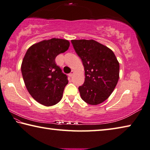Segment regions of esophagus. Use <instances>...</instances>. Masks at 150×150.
<instances>
[{"instance_id":"obj_1","label":"esophagus","mask_w":150,"mask_h":150,"mask_svg":"<svg viewBox=\"0 0 150 150\" xmlns=\"http://www.w3.org/2000/svg\"><path fill=\"white\" fill-rule=\"evenodd\" d=\"M74 71H72V72H71L69 74H68V76H69L70 77H72V76L74 75Z\"/></svg>"}]
</instances>
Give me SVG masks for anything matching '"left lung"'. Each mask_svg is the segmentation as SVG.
I'll list each match as a JSON object with an SVG mask.
<instances>
[{"mask_svg": "<svg viewBox=\"0 0 150 150\" xmlns=\"http://www.w3.org/2000/svg\"><path fill=\"white\" fill-rule=\"evenodd\" d=\"M71 42L85 70V82L78 88L81 98L92 105L103 103L117 84L119 61L112 50L93 39Z\"/></svg>", "mask_w": 150, "mask_h": 150, "instance_id": "left-lung-1", "label": "left lung"}]
</instances>
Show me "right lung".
I'll list each match as a JSON object with an SVG mask.
<instances>
[{
  "instance_id": "1",
  "label": "right lung",
  "mask_w": 150,
  "mask_h": 150,
  "mask_svg": "<svg viewBox=\"0 0 150 150\" xmlns=\"http://www.w3.org/2000/svg\"><path fill=\"white\" fill-rule=\"evenodd\" d=\"M69 46L66 39L43 40L31 45L23 57L21 70L25 87L31 97L45 106L54 105L62 99L68 80L55 58Z\"/></svg>"
}]
</instances>
